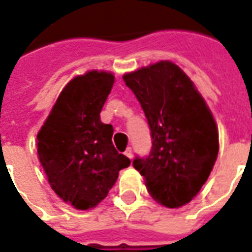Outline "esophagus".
Masks as SVG:
<instances>
[{
    "label": "esophagus",
    "mask_w": 252,
    "mask_h": 252,
    "mask_svg": "<svg viewBox=\"0 0 252 252\" xmlns=\"http://www.w3.org/2000/svg\"><path fill=\"white\" fill-rule=\"evenodd\" d=\"M124 154H126V157H128V158L131 159V158H132V148H131V147L126 148V153H124Z\"/></svg>",
    "instance_id": "34e87169"
}]
</instances>
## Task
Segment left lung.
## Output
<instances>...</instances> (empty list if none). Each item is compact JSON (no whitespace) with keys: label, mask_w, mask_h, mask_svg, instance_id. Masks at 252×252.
Instances as JSON below:
<instances>
[{"label":"left lung","mask_w":252,"mask_h":252,"mask_svg":"<svg viewBox=\"0 0 252 252\" xmlns=\"http://www.w3.org/2000/svg\"><path fill=\"white\" fill-rule=\"evenodd\" d=\"M151 129L147 158L133 159L148 193L166 208L198 194L219 154V131L205 99L180 67L160 61L124 74Z\"/></svg>","instance_id":"left-lung-1"}]
</instances>
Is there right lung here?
<instances>
[{
	"instance_id": "add662e5",
	"label": "right lung",
	"mask_w": 252,
	"mask_h": 252,
	"mask_svg": "<svg viewBox=\"0 0 252 252\" xmlns=\"http://www.w3.org/2000/svg\"><path fill=\"white\" fill-rule=\"evenodd\" d=\"M115 75L92 70L63 88L37 133V157L52 190L88 211L108 195L119 171L131 164L112 143L113 126L99 119Z\"/></svg>"
}]
</instances>
